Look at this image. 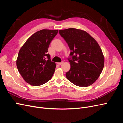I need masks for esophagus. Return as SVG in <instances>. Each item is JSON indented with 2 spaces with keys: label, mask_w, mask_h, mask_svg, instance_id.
<instances>
[{
  "label": "esophagus",
  "mask_w": 123,
  "mask_h": 123,
  "mask_svg": "<svg viewBox=\"0 0 123 123\" xmlns=\"http://www.w3.org/2000/svg\"><path fill=\"white\" fill-rule=\"evenodd\" d=\"M63 63H64V62H58L57 63V65H61Z\"/></svg>",
  "instance_id": "34e87169"
}]
</instances>
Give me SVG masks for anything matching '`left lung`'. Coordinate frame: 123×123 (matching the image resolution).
Wrapping results in <instances>:
<instances>
[{
	"label": "left lung",
	"instance_id": "8db88e82",
	"mask_svg": "<svg viewBox=\"0 0 123 123\" xmlns=\"http://www.w3.org/2000/svg\"><path fill=\"white\" fill-rule=\"evenodd\" d=\"M68 43L71 59V68L66 76L77 86L87 87L93 84L101 74L104 56L96 40L83 30L69 28L59 31Z\"/></svg>",
	"mask_w": 123,
	"mask_h": 123
}]
</instances>
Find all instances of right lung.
<instances>
[{"label":"right lung","instance_id":"right-lung-1","mask_svg":"<svg viewBox=\"0 0 123 123\" xmlns=\"http://www.w3.org/2000/svg\"><path fill=\"white\" fill-rule=\"evenodd\" d=\"M58 30L43 29L31 35L21 47L16 59L17 69L27 83L43 85L52 77L56 64L48 54L50 43Z\"/></svg>","mask_w":123,"mask_h":123}]
</instances>
